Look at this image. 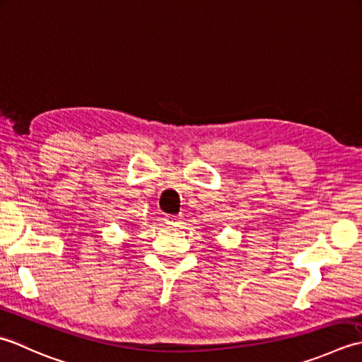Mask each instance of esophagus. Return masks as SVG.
Wrapping results in <instances>:
<instances>
[{
    "label": "esophagus",
    "instance_id": "obj_1",
    "mask_svg": "<svg viewBox=\"0 0 362 362\" xmlns=\"http://www.w3.org/2000/svg\"><path fill=\"white\" fill-rule=\"evenodd\" d=\"M165 223L173 225V226H181L182 218L181 217H175V216H165Z\"/></svg>",
    "mask_w": 362,
    "mask_h": 362
}]
</instances>
